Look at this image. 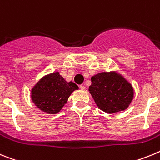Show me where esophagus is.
I'll return each mask as SVG.
<instances>
[{"mask_svg":"<svg viewBox=\"0 0 160 160\" xmlns=\"http://www.w3.org/2000/svg\"><path fill=\"white\" fill-rule=\"evenodd\" d=\"M80 89H81V90H85V86H84V85H82V84H81V85H80Z\"/></svg>","mask_w":160,"mask_h":160,"instance_id":"1","label":"esophagus"}]
</instances>
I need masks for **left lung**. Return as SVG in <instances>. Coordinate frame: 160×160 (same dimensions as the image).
Masks as SVG:
<instances>
[{
	"mask_svg": "<svg viewBox=\"0 0 160 160\" xmlns=\"http://www.w3.org/2000/svg\"><path fill=\"white\" fill-rule=\"evenodd\" d=\"M91 81L88 91L98 108L107 113L125 110L134 98L132 85L118 72H100Z\"/></svg>",
	"mask_w": 160,
	"mask_h": 160,
	"instance_id": "obj_1",
	"label": "left lung"
}]
</instances>
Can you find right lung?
Returning a JSON list of instances; mask_svg holds the SVG:
<instances>
[{
	"instance_id": "right-lung-1",
	"label": "right lung",
	"mask_w": 160,
	"mask_h": 160,
	"mask_svg": "<svg viewBox=\"0 0 160 160\" xmlns=\"http://www.w3.org/2000/svg\"><path fill=\"white\" fill-rule=\"evenodd\" d=\"M79 87L72 81L67 82L59 72L43 76L31 89V100L45 113L55 114L62 109L72 92Z\"/></svg>"
}]
</instances>
